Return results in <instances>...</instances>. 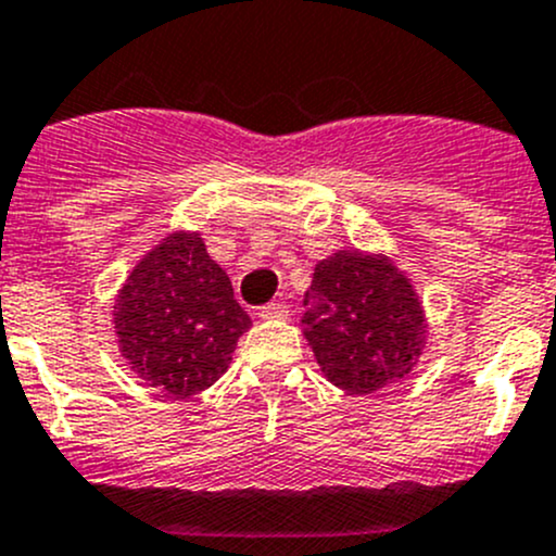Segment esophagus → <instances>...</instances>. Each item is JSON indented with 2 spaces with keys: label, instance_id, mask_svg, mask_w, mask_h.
Listing matches in <instances>:
<instances>
[{
  "label": "esophagus",
  "instance_id": "34e87169",
  "mask_svg": "<svg viewBox=\"0 0 556 556\" xmlns=\"http://www.w3.org/2000/svg\"><path fill=\"white\" fill-rule=\"evenodd\" d=\"M289 316V305L286 302H270L260 311V318H286Z\"/></svg>",
  "mask_w": 556,
  "mask_h": 556
}]
</instances>
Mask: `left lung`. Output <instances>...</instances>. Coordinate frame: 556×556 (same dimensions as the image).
Segmentation results:
<instances>
[{
    "instance_id": "1",
    "label": "left lung",
    "mask_w": 556,
    "mask_h": 556,
    "mask_svg": "<svg viewBox=\"0 0 556 556\" xmlns=\"http://www.w3.org/2000/svg\"><path fill=\"white\" fill-rule=\"evenodd\" d=\"M305 305L302 334L334 387L372 394L414 370L425 345V311L387 256L338 251L321 260Z\"/></svg>"
}]
</instances>
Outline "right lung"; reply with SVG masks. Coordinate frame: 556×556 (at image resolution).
Here are the masks:
<instances>
[{
	"instance_id": "add662e5",
	"label": "right lung",
	"mask_w": 556,
	"mask_h": 556,
	"mask_svg": "<svg viewBox=\"0 0 556 556\" xmlns=\"http://www.w3.org/2000/svg\"><path fill=\"white\" fill-rule=\"evenodd\" d=\"M113 316L121 356L169 397L216 383L251 327L232 280L197 232H175L148 251L118 291Z\"/></svg>"
}]
</instances>
